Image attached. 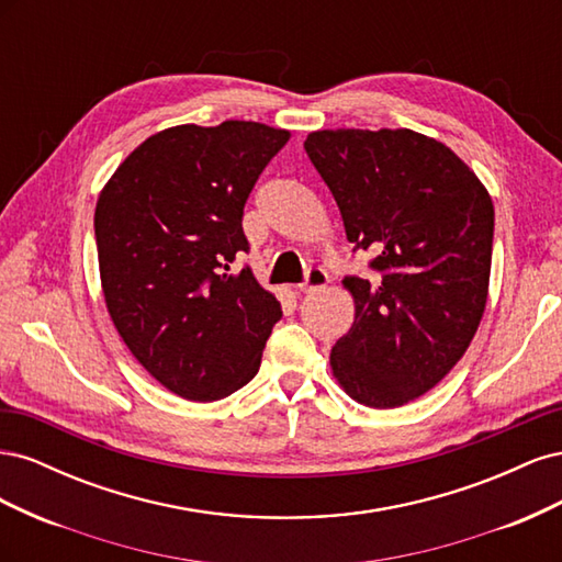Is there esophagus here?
<instances>
[{
  "instance_id": "obj_1",
  "label": "esophagus",
  "mask_w": 562,
  "mask_h": 562,
  "mask_svg": "<svg viewBox=\"0 0 562 562\" xmlns=\"http://www.w3.org/2000/svg\"><path fill=\"white\" fill-rule=\"evenodd\" d=\"M328 283V271L321 269V267H312L307 271V277H304V281L300 283V291L302 293H314L318 291V288H323Z\"/></svg>"
}]
</instances>
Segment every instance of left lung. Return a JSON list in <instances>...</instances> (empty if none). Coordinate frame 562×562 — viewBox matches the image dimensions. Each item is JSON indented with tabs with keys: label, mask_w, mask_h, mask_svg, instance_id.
<instances>
[{
	"label": "left lung",
	"mask_w": 562,
	"mask_h": 562,
	"mask_svg": "<svg viewBox=\"0 0 562 562\" xmlns=\"http://www.w3.org/2000/svg\"><path fill=\"white\" fill-rule=\"evenodd\" d=\"M304 149L372 279L347 277L356 316L333 375L368 407L427 394L462 359L487 302L495 209L450 147L411 128L314 131Z\"/></svg>",
	"instance_id": "8db88e82"
}]
</instances>
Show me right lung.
I'll use <instances>...</instances> for the list:
<instances>
[{"label":"right lung","instance_id":"add662e5","mask_svg":"<svg viewBox=\"0 0 562 562\" xmlns=\"http://www.w3.org/2000/svg\"><path fill=\"white\" fill-rule=\"evenodd\" d=\"M291 133L258 122L159 131L119 164L95 203V246L116 333L151 378L217 401L258 375L281 304L232 269L244 206Z\"/></svg>","mask_w":562,"mask_h":562}]
</instances>
